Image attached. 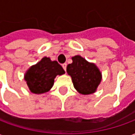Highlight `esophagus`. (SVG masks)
Returning a JSON list of instances; mask_svg holds the SVG:
<instances>
[{
    "label": "esophagus",
    "mask_w": 135,
    "mask_h": 135,
    "mask_svg": "<svg viewBox=\"0 0 135 135\" xmlns=\"http://www.w3.org/2000/svg\"><path fill=\"white\" fill-rule=\"evenodd\" d=\"M66 66H67L66 64H62V67H63V69H64L65 71H66Z\"/></svg>",
    "instance_id": "1"
}]
</instances>
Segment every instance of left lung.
<instances>
[{"label": "left lung", "instance_id": "obj_1", "mask_svg": "<svg viewBox=\"0 0 135 135\" xmlns=\"http://www.w3.org/2000/svg\"><path fill=\"white\" fill-rule=\"evenodd\" d=\"M66 71L71 77L76 90L82 95L95 93L102 80V73L94 63L88 61L79 55L71 57Z\"/></svg>", "mask_w": 135, "mask_h": 135}]
</instances>
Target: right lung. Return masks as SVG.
Here are the masks:
<instances>
[{
  "label": "right lung",
  "mask_w": 135,
  "mask_h": 135,
  "mask_svg": "<svg viewBox=\"0 0 135 135\" xmlns=\"http://www.w3.org/2000/svg\"><path fill=\"white\" fill-rule=\"evenodd\" d=\"M65 74V71L56 61L45 56L32 65L25 72L24 79L31 93L37 95L47 93L52 88L57 75Z\"/></svg>",
  "instance_id": "1"
}]
</instances>
